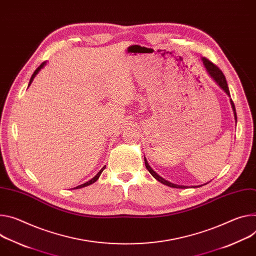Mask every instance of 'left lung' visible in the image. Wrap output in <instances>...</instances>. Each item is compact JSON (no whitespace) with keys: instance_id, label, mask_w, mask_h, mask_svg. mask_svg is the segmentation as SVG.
I'll use <instances>...</instances> for the list:
<instances>
[{"instance_id":"left-lung-1","label":"left lung","mask_w":256,"mask_h":256,"mask_svg":"<svg viewBox=\"0 0 256 256\" xmlns=\"http://www.w3.org/2000/svg\"><path fill=\"white\" fill-rule=\"evenodd\" d=\"M202 62H203V65L206 69V72L208 74V76H210L216 82V84L226 92V94L230 97V106H232V109H233V113H234V118H235V122H236V126H237V114H236V109H235V105L233 103V101H232L230 99V90H228V84H226V78L224 76V74L222 72L220 69L216 66L214 63H212L210 61H209L208 59L202 57L201 58ZM144 160H145V166H146V168L149 170V172L152 174V176L154 178H156L158 182H160L161 184H164L166 186H168V187L170 188H176V189H187V188H190L188 187V186H182V184H174V182H170L168 180H166V178H164L162 176H160L158 174H156L152 168L149 166L148 161L144 155ZM206 182V184H208ZM206 184H199V186H191V188H198V187H201V186H204Z\"/></svg>"}]
</instances>
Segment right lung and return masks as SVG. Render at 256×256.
I'll list each match as a JSON object with an SVG mask.
<instances>
[{
    "instance_id": "right-lung-1",
    "label": "right lung",
    "mask_w": 256,
    "mask_h": 256,
    "mask_svg": "<svg viewBox=\"0 0 256 256\" xmlns=\"http://www.w3.org/2000/svg\"><path fill=\"white\" fill-rule=\"evenodd\" d=\"M46 64H47V62H44V63H42L36 69V72H34V74L32 76V78H30V82H28V86L32 84V82H34V78L36 76V74L40 72V69H42L44 66H46ZM106 168V166H104L100 170H99V172L92 178H90V180H88L86 182H84V184H80V186H78V187H76V188H74V189H80V188H84V187H86V186H90V184H94L96 180H98V178H100V176H101V174L103 172V170Z\"/></svg>"
}]
</instances>
